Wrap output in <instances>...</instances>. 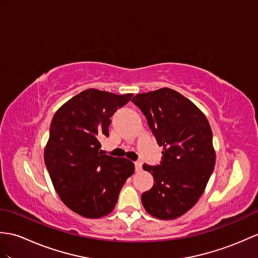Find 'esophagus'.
Instances as JSON below:
<instances>
[{
  "label": "esophagus",
  "instance_id": "34e87169",
  "mask_svg": "<svg viewBox=\"0 0 258 258\" xmlns=\"http://www.w3.org/2000/svg\"><path fill=\"white\" fill-rule=\"evenodd\" d=\"M134 165H135V170L136 171H140L142 169V163H141V161H135Z\"/></svg>",
  "mask_w": 258,
  "mask_h": 258
}]
</instances>
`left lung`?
<instances>
[{
  "label": "left lung",
  "instance_id": "1",
  "mask_svg": "<svg viewBox=\"0 0 258 258\" xmlns=\"http://www.w3.org/2000/svg\"><path fill=\"white\" fill-rule=\"evenodd\" d=\"M132 102L163 147L158 165H143L155 183L142 195V203L155 218L176 219L196 205L213 172L210 124L192 102L169 88L136 94Z\"/></svg>",
  "mask_w": 258,
  "mask_h": 258
}]
</instances>
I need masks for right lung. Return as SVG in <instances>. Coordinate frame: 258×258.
<instances>
[{
  "mask_svg": "<svg viewBox=\"0 0 258 258\" xmlns=\"http://www.w3.org/2000/svg\"><path fill=\"white\" fill-rule=\"evenodd\" d=\"M133 94L88 89L64 103L52 117L45 164L53 187L70 210L98 219L113 211L134 164L101 151L111 116Z\"/></svg>",
  "mask_w": 258,
  "mask_h": 258,
  "instance_id": "right-lung-1",
  "label": "right lung"
}]
</instances>
